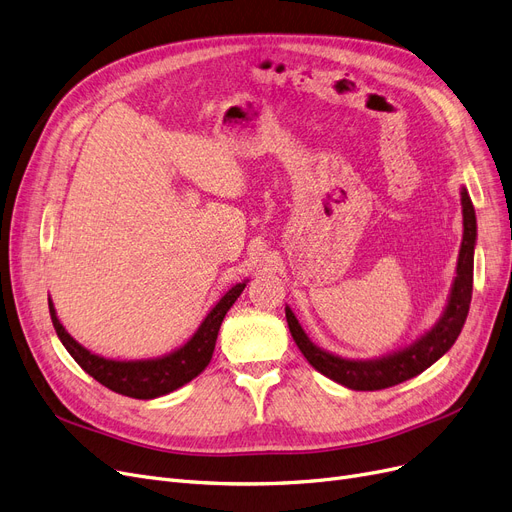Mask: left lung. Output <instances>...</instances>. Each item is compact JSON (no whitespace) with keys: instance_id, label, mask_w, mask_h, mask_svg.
I'll return each instance as SVG.
<instances>
[{"instance_id":"obj_1","label":"left lung","mask_w":512,"mask_h":512,"mask_svg":"<svg viewBox=\"0 0 512 512\" xmlns=\"http://www.w3.org/2000/svg\"><path fill=\"white\" fill-rule=\"evenodd\" d=\"M462 244L458 253L456 276H453L447 304L428 331L418 335L411 344L375 358H344L325 348L316 346L297 316L287 306V323L297 348L306 356V361L329 380L342 384L350 390H382L420 375L430 365L439 361L449 348L456 344L458 335L466 323L470 297H472V270H475V246H477V215L475 206L462 187Z\"/></svg>"}]
</instances>
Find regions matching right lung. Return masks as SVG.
Returning a JSON list of instances; mask_svg holds the SVG:
<instances>
[{
	"label": "right lung",
	"instance_id": "add662e5",
	"mask_svg": "<svg viewBox=\"0 0 512 512\" xmlns=\"http://www.w3.org/2000/svg\"><path fill=\"white\" fill-rule=\"evenodd\" d=\"M246 282L249 280L238 282V285H234L211 310H208V314L202 318L200 327L185 344L170 350L168 354L156 358H137V361H118V358H107L90 352L78 342V339H73L67 333L59 316H56L50 297L48 308L54 331L59 335L61 344L73 356V361L88 375H92L94 380L113 392L130 396V399L149 401L173 392L185 386L187 382H192L194 377L200 375L206 369V365L211 363L219 327L227 310L234 306V301L244 291Z\"/></svg>",
	"mask_w": 512,
	"mask_h": 512
}]
</instances>
